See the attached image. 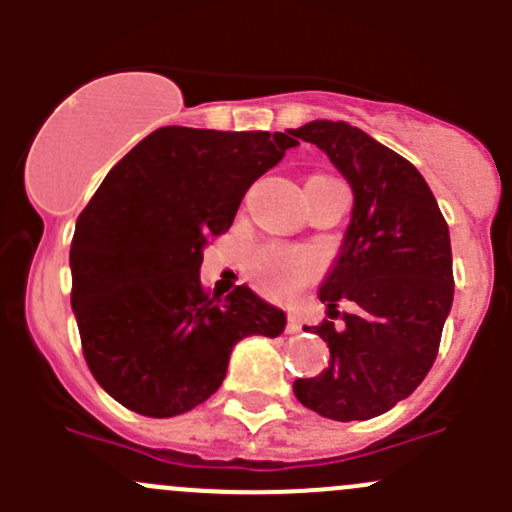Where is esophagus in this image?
<instances>
[{
    "label": "esophagus",
    "mask_w": 512,
    "mask_h": 512,
    "mask_svg": "<svg viewBox=\"0 0 512 512\" xmlns=\"http://www.w3.org/2000/svg\"><path fill=\"white\" fill-rule=\"evenodd\" d=\"M302 332V319H299V314H289L287 317V334H299Z\"/></svg>",
    "instance_id": "esophagus-1"
}]
</instances>
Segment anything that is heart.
Masks as SVG:
<instances>
[{
  "label": "heart",
  "mask_w": 512,
  "mask_h": 512,
  "mask_svg": "<svg viewBox=\"0 0 512 512\" xmlns=\"http://www.w3.org/2000/svg\"><path fill=\"white\" fill-rule=\"evenodd\" d=\"M250 277L272 297H292L317 275V260L299 247L265 242L250 257Z\"/></svg>",
  "instance_id": "heart-1"
}]
</instances>
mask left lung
<instances>
[{
    "instance_id": "left-lung-1",
    "label": "left lung",
    "mask_w": 512,
    "mask_h": 512,
    "mask_svg": "<svg viewBox=\"0 0 512 512\" xmlns=\"http://www.w3.org/2000/svg\"><path fill=\"white\" fill-rule=\"evenodd\" d=\"M327 153L354 190L342 252L319 289L329 317L352 302L342 327L324 319L329 366L294 381L299 404L334 421H366L414 394L436 361L453 302L446 218L414 165L344 121L289 131Z\"/></svg>"
}]
</instances>
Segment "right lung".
<instances>
[{
    "label": "right lung",
    "instance_id": "right-lung-1",
    "mask_svg": "<svg viewBox=\"0 0 512 512\" xmlns=\"http://www.w3.org/2000/svg\"><path fill=\"white\" fill-rule=\"evenodd\" d=\"M294 146L287 133L165 126L108 170L76 220L69 265L84 359L118 404L185 414L220 389L240 339L280 337L282 309L245 285L210 297L200 265L247 188Z\"/></svg>",
    "mask_w": 512,
    "mask_h": 512
}]
</instances>
